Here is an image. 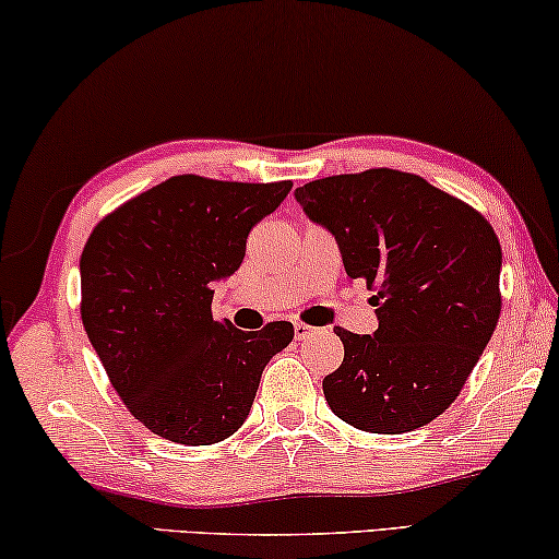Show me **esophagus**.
<instances>
[{"mask_svg":"<svg viewBox=\"0 0 559 559\" xmlns=\"http://www.w3.org/2000/svg\"><path fill=\"white\" fill-rule=\"evenodd\" d=\"M294 333H296V338L301 341V338H308V336H313L316 333V329L313 326H308V323H301V321H296L294 323Z\"/></svg>","mask_w":559,"mask_h":559,"instance_id":"esophagus-1","label":"esophagus"}]
</instances>
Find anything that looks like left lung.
Here are the masks:
<instances>
[{
	"mask_svg": "<svg viewBox=\"0 0 559 559\" xmlns=\"http://www.w3.org/2000/svg\"><path fill=\"white\" fill-rule=\"evenodd\" d=\"M296 200L336 238L346 276L377 290V331L333 329L344 361L323 379L331 412L371 435L437 419L497 329V233L460 198L389 168L306 182Z\"/></svg>",
	"mask_w": 559,
	"mask_h": 559,
	"instance_id": "1",
	"label": "left lung"
}]
</instances>
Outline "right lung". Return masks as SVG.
<instances>
[{
  "mask_svg": "<svg viewBox=\"0 0 559 559\" xmlns=\"http://www.w3.org/2000/svg\"><path fill=\"white\" fill-rule=\"evenodd\" d=\"M294 182L175 175L105 215L80 258L82 323L115 391L153 435L186 447L228 439L294 323L240 331L211 313L246 238Z\"/></svg>",
  "mask_w": 559,
  "mask_h": 559,
  "instance_id": "1",
  "label": "right lung"
}]
</instances>
